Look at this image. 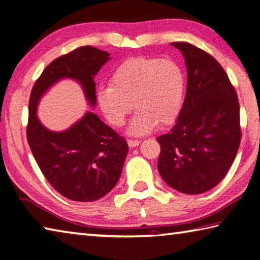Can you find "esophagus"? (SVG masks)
<instances>
[{
  "label": "esophagus",
  "instance_id": "34e87169",
  "mask_svg": "<svg viewBox=\"0 0 260 260\" xmlns=\"http://www.w3.org/2000/svg\"><path fill=\"white\" fill-rule=\"evenodd\" d=\"M127 143H128L129 148H135L141 143V141H139V140H128V141H127Z\"/></svg>",
  "mask_w": 260,
  "mask_h": 260
}]
</instances>
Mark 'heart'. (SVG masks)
<instances>
[{"label": "heart", "mask_w": 260, "mask_h": 260, "mask_svg": "<svg viewBox=\"0 0 260 260\" xmlns=\"http://www.w3.org/2000/svg\"><path fill=\"white\" fill-rule=\"evenodd\" d=\"M186 77L173 59L158 57H132L114 69L110 85L96 93L101 111L110 124L121 127L132 109L138 110L128 133L146 135L159 124L169 126L181 111Z\"/></svg>", "instance_id": "1"}]
</instances>
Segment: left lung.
I'll return each mask as SVG.
<instances>
[{"label": "left lung", "instance_id": "obj_1", "mask_svg": "<svg viewBox=\"0 0 260 260\" xmlns=\"http://www.w3.org/2000/svg\"><path fill=\"white\" fill-rule=\"evenodd\" d=\"M187 68V93L175 125L157 141L158 171L175 190H210L231 169L241 141L240 104L217 59L188 42H172Z\"/></svg>", "mask_w": 260, "mask_h": 260}]
</instances>
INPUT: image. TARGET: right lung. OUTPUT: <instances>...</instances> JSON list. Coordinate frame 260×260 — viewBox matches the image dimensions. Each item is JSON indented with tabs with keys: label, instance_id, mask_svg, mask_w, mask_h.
<instances>
[{
	"label": "right lung",
	"instance_id": "add662e5",
	"mask_svg": "<svg viewBox=\"0 0 260 260\" xmlns=\"http://www.w3.org/2000/svg\"><path fill=\"white\" fill-rule=\"evenodd\" d=\"M110 59L98 48H77L52 60L30 91L27 141L41 172L60 195L76 202H93L107 195L120 178L128 152L126 140L93 112L63 132H52L37 116L40 100L61 79L80 83L91 107L96 104L94 77Z\"/></svg>",
	"mask_w": 260,
	"mask_h": 260
}]
</instances>
